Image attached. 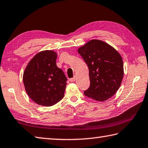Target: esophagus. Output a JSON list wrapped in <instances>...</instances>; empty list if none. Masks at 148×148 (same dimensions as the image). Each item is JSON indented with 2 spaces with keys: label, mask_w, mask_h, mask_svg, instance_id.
<instances>
[{
  "label": "esophagus",
  "mask_w": 148,
  "mask_h": 148,
  "mask_svg": "<svg viewBox=\"0 0 148 148\" xmlns=\"http://www.w3.org/2000/svg\"><path fill=\"white\" fill-rule=\"evenodd\" d=\"M75 80H76V77H75V76L74 77H72V78H70L69 79V81L71 82H74Z\"/></svg>",
  "instance_id": "obj_1"
}]
</instances>
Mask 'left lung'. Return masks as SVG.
<instances>
[{
  "instance_id": "8db88e82",
  "label": "left lung",
  "mask_w": 148,
  "mask_h": 148,
  "mask_svg": "<svg viewBox=\"0 0 148 148\" xmlns=\"http://www.w3.org/2000/svg\"><path fill=\"white\" fill-rule=\"evenodd\" d=\"M77 52L89 71L90 85L84 95L99 101L111 98L119 90L123 77L122 56L111 45L98 39L90 40Z\"/></svg>"
}]
</instances>
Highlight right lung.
<instances>
[{
	"mask_svg": "<svg viewBox=\"0 0 148 148\" xmlns=\"http://www.w3.org/2000/svg\"><path fill=\"white\" fill-rule=\"evenodd\" d=\"M57 56L53 50L41 51L29 61L24 71L26 92L39 106H52L64 96L67 79L56 65Z\"/></svg>",
	"mask_w": 148,
	"mask_h": 148,
	"instance_id": "1",
	"label": "right lung"
}]
</instances>
